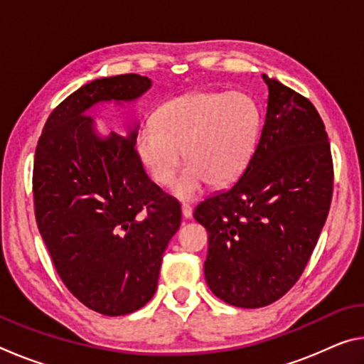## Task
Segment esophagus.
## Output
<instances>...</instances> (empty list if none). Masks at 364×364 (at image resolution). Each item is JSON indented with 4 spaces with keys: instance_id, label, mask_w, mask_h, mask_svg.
I'll return each mask as SVG.
<instances>
[{
    "instance_id": "34e87169",
    "label": "esophagus",
    "mask_w": 364,
    "mask_h": 364,
    "mask_svg": "<svg viewBox=\"0 0 364 364\" xmlns=\"http://www.w3.org/2000/svg\"><path fill=\"white\" fill-rule=\"evenodd\" d=\"M181 210H183V217H184V218H191V217H193V207H191L189 204H183V205H181Z\"/></svg>"
}]
</instances>
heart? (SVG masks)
<instances>
[{"instance_id": "heart-1", "label": "heart", "mask_w": 364, "mask_h": 364, "mask_svg": "<svg viewBox=\"0 0 364 364\" xmlns=\"http://www.w3.org/2000/svg\"><path fill=\"white\" fill-rule=\"evenodd\" d=\"M260 133V110L244 93H191L157 109L154 123L136 134L138 157L159 186L173 183L184 160L189 164L175 194L193 199L208 181L228 186L247 168Z\"/></svg>"}]
</instances>
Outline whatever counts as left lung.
Segmentation results:
<instances>
[{
  "instance_id": "obj_1",
  "label": "left lung",
  "mask_w": 364,
  "mask_h": 364,
  "mask_svg": "<svg viewBox=\"0 0 364 364\" xmlns=\"http://www.w3.org/2000/svg\"><path fill=\"white\" fill-rule=\"evenodd\" d=\"M268 107L247 168L230 189L202 200L208 232L204 273L226 304L260 308L299 281L328 218L334 165L315 106L263 75Z\"/></svg>"
}]
</instances>
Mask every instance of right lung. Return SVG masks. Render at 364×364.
<instances>
[{"instance_id": "obj_1", "label": "right lung", "mask_w": 364, "mask_h": 364, "mask_svg": "<svg viewBox=\"0 0 364 364\" xmlns=\"http://www.w3.org/2000/svg\"><path fill=\"white\" fill-rule=\"evenodd\" d=\"M149 86L136 73L83 85L49 114L35 151V218L54 268L83 305L106 316L152 299L181 205L147 178L136 130L100 139L86 110L136 100Z\"/></svg>"}]
</instances>
